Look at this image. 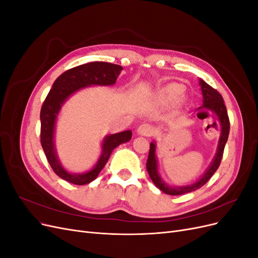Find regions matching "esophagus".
I'll list each match as a JSON object with an SVG mask.
<instances>
[{"mask_svg":"<svg viewBox=\"0 0 258 258\" xmlns=\"http://www.w3.org/2000/svg\"><path fill=\"white\" fill-rule=\"evenodd\" d=\"M139 136H143V137H151L154 135V128L148 123H143L140 126L137 130Z\"/></svg>","mask_w":258,"mask_h":258,"instance_id":"obj_1","label":"esophagus"}]
</instances>
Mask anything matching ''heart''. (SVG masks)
Instances as JSON below:
<instances>
[{"mask_svg": "<svg viewBox=\"0 0 258 258\" xmlns=\"http://www.w3.org/2000/svg\"><path fill=\"white\" fill-rule=\"evenodd\" d=\"M184 86L177 83H170L162 86L156 92V101L160 104H169L175 101L176 105L184 103Z\"/></svg>", "mask_w": 258, "mask_h": 258, "instance_id": "b5f03b06", "label": "heart"}]
</instances>
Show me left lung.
Masks as SVG:
<instances>
[{"instance_id":"obj_1","label":"left lung","mask_w":258,"mask_h":258,"mask_svg":"<svg viewBox=\"0 0 258 258\" xmlns=\"http://www.w3.org/2000/svg\"><path fill=\"white\" fill-rule=\"evenodd\" d=\"M199 85H200V89L202 93V105L198 108V110H200V108H205V110H209L213 114H215L221 128V135H220V139H218L216 153L214 155L212 161H211L210 166L205 171V173L202 174L197 181H195L191 184H187L183 186H174V185L168 184L166 181H163V178L159 174L158 159H157V155H156V148H157V146H156V142L153 141L150 144V153H148V158L146 162L147 172L150 174L151 179L157 188H159L162 192H165L167 195H172V196H177V195H183L186 192L197 190L201 188V187L209 181L211 176L215 173L218 166H220L222 157H223L224 148H225L226 142H227L228 140L230 124H229L227 110H226V106L224 104L223 97L221 96V93H218L214 88L211 87L210 85H208L201 79H199Z\"/></svg>"}]
</instances>
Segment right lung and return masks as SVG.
<instances>
[{"label": "right lung", "instance_id": "1", "mask_svg": "<svg viewBox=\"0 0 258 258\" xmlns=\"http://www.w3.org/2000/svg\"><path fill=\"white\" fill-rule=\"evenodd\" d=\"M121 70L122 67L108 62H90L68 70L52 84L41 110V144L53 172L64 181L75 185L89 184L97 178L115 148L131 140V130L105 136L101 143V153L97 163L91 169L82 173L70 172L63 167L54 144L58 117L67 101L74 93L84 88L115 85Z\"/></svg>", "mask_w": 258, "mask_h": 258}]
</instances>
